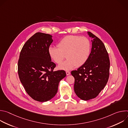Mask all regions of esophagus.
I'll return each instance as SVG.
<instances>
[{"instance_id":"obj_1","label":"esophagus","mask_w":128,"mask_h":128,"mask_svg":"<svg viewBox=\"0 0 128 128\" xmlns=\"http://www.w3.org/2000/svg\"><path fill=\"white\" fill-rule=\"evenodd\" d=\"M66 75H67V76H69V75L70 74V72L69 71H66Z\"/></svg>"}]
</instances>
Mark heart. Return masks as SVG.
<instances>
[{
	"label": "heart",
	"mask_w": 128,
	"mask_h": 128,
	"mask_svg": "<svg viewBox=\"0 0 128 128\" xmlns=\"http://www.w3.org/2000/svg\"><path fill=\"white\" fill-rule=\"evenodd\" d=\"M91 50L90 40L86 37L68 35L61 39L57 48L50 47L48 50L50 59L57 64L60 63L65 58L67 60L58 65L61 70H68L75 66L84 65L88 60Z\"/></svg>",
	"instance_id": "heart-1"
}]
</instances>
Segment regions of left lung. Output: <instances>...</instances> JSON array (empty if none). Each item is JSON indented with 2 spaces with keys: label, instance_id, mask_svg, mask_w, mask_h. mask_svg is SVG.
<instances>
[{
  "label": "left lung",
  "instance_id": "8db88e82",
  "mask_svg": "<svg viewBox=\"0 0 128 128\" xmlns=\"http://www.w3.org/2000/svg\"><path fill=\"white\" fill-rule=\"evenodd\" d=\"M87 33L92 39L89 58L77 70L71 72L75 79L74 92L78 98L85 101L95 98L104 88L110 68L108 54L104 44L92 33Z\"/></svg>",
  "mask_w": 128,
  "mask_h": 128
}]
</instances>
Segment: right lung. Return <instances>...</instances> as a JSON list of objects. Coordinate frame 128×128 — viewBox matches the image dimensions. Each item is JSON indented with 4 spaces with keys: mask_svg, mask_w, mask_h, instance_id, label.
<instances>
[{
    "mask_svg": "<svg viewBox=\"0 0 128 128\" xmlns=\"http://www.w3.org/2000/svg\"><path fill=\"white\" fill-rule=\"evenodd\" d=\"M52 42L51 35L36 33L23 46L18 61V74L26 92L39 102L54 97L59 82L66 76L64 70L53 71L56 64L48 52Z\"/></svg>",
    "mask_w": 128,
    "mask_h": 128,
    "instance_id": "right-lung-1",
    "label": "right lung"
}]
</instances>
